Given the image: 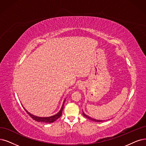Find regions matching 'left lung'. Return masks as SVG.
<instances>
[{
  "instance_id": "8db88e82",
  "label": "left lung",
  "mask_w": 146,
  "mask_h": 146,
  "mask_svg": "<svg viewBox=\"0 0 146 146\" xmlns=\"http://www.w3.org/2000/svg\"><path fill=\"white\" fill-rule=\"evenodd\" d=\"M82 114H83V115H84L85 117L87 118L88 119H90V120H92V121H96V122H101V121H104V120H96V119H94V118H91L90 117H89V116H88V115H86L85 114H84V112H82Z\"/></svg>"
}]
</instances>
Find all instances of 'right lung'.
<instances>
[{"label": "right lung", "instance_id": "right-lung-1", "mask_svg": "<svg viewBox=\"0 0 146 146\" xmlns=\"http://www.w3.org/2000/svg\"><path fill=\"white\" fill-rule=\"evenodd\" d=\"M64 104L62 105V106L61 108L60 111H59L58 113V114H56L55 115H53V116H51V117H39L35 116L34 115L30 114V113L27 111L25 108L24 109L26 111V112L29 114V115H30V117L32 118V119H34V120H35L36 121L44 122V123H53V122H54L55 121H56L58 119V118H59V117L61 116L62 110H63V108H64Z\"/></svg>", "mask_w": 146, "mask_h": 146}]
</instances>
